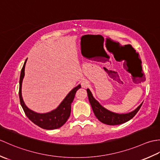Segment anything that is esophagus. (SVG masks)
I'll list each match as a JSON object with an SVG mask.
<instances>
[{
  "label": "esophagus",
  "mask_w": 160,
  "mask_h": 160,
  "mask_svg": "<svg viewBox=\"0 0 160 160\" xmlns=\"http://www.w3.org/2000/svg\"><path fill=\"white\" fill-rule=\"evenodd\" d=\"M81 86L82 88H87L89 86V82H88L87 80H83L82 82H81Z\"/></svg>",
  "instance_id": "obj_1"
}]
</instances>
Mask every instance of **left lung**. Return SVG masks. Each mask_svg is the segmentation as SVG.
<instances>
[{
	"mask_svg": "<svg viewBox=\"0 0 160 160\" xmlns=\"http://www.w3.org/2000/svg\"><path fill=\"white\" fill-rule=\"evenodd\" d=\"M106 71H109L104 67ZM111 72V71H110ZM88 98H89V102L92 107L93 113L96 117L102 123L107 125H118L125 123V122L130 120L136 114L142 106L143 102H142L140 106H138L135 110L127 113H118L115 112L108 110L107 108L104 107L93 96L92 93L89 89H87Z\"/></svg>",
	"mask_w": 160,
	"mask_h": 160,
	"instance_id": "obj_1",
	"label": "left lung"
}]
</instances>
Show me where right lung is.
Returning a JSON list of instances; mask_svg holds the SVG:
<instances>
[{
	"mask_svg": "<svg viewBox=\"0 0 160 160\" xmlns=\"http://www.w3.org/2000/svg\"><path fill=\"white\" fill-rule=\"evenodd\" d=\"M28 60V59H27ZM25 60L24 65L22 68L21 73L20 76V88H19V98L20 104L23 108L24 112L30 120L36 125L40 128L47 129V130H53L62 127L67 121L71 114V103L73 102L75 95L76 91L81 88L80 84L71 90L61 102L60 104L55 109L47 113H40L30 109L27 107L22 96V84L23 78L25 77V68L27 62Z\"/></svg>",
	"mask_w": 160,
	"mask_h": 160,
	"instance_id": "obj_1",
	"label": "right lung"
}]
</instances>
